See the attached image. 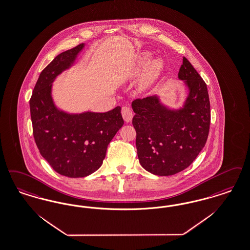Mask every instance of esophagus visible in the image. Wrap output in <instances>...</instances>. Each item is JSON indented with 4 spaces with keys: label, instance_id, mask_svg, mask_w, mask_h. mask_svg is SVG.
I'll list each match as a JSON object with an SVG mask.
<instances>
[{
    "label": "esophagus",
    "instance_id": "1",
    "mask_svg": "<svg viewBox=\"0 0 250 250\" xmlns=\"http://www.w3.org/2000/svg\"><path fill=\"white\" fill-rule=\"evenodd\" d=\"M122 116L126 123H130L133 118V112L128 107H123L122 108Z\"/></svg>",
    "mask_w": 250,
    "mask_h": 250
}]
</instances>
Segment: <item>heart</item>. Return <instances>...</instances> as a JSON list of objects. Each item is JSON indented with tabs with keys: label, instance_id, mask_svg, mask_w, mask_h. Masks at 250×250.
I'll return each mask as SVG.
<instances>
[{
	"label": "heart",
	"instance_id": "heart-1",
	"mask_svg": "<svg viewBox=\"0 0 250 250\" xmlns=\"http://www.w3.org/2000/svg\"><path fill=\"white\" fill-rule=\"evenodd\" d=\"M150 58V54L145 53L143 56H141L138 63V70L146 68L140 81V88L142 91L151 89L157 81L159 80L161 73L164 70L165 63L162 59H155L149 62Z\"/></svg>",
	"mask_w": 250,
	"mask_h": 250
}]
</instances>
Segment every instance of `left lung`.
I'll use <instances>...</instances> for the list:
<instances>
[{
    "label": "left lung",
    "mask_w": 250,
    "mask_h": 250,
    "mask_svg": "<svg viewBox=\"0 0 250 250\" xmlns=\"http://www.w3.org/2000/svg\"><path fill=\"white\" fill-rule=\"evenodd\" d=\"M179 79L189 93L180 109H169L158 96L132 102V124L140 165L157 176H171L187 168L205 147L210 125V102L206 83L183 58Z\"/></svg>",
    "instance_id": "obj_1"
}]
</instances>
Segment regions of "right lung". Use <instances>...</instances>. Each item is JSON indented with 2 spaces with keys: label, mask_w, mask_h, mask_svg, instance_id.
<instances>
[{
  "label": "right lung",
  "mask_w": 250,
  "mask_h": 250,
  "mask_svg": "<svg viewBox=\"0 0 250 250\" xmlns=\"http://www.w3.org/2000/svg\"><path fill=\"white\" fill-rule=\"evenodd\" d=\"M84 43L58 55L42 71L30 100L33 137L42 156L62 176L83 178L100 168L110 140L124 125L118 106L107 112L58 109L52 83L74 64Z\"/></svg>",
  "instance_id": "right-lung-1"
}]
</instances>
